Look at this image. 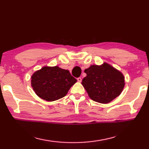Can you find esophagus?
Returning <instances> with one entry per match:
<instances>
[{
  "instance_id": "obj_1",
  "label": "esophagus",
  "mask_w": 149,
  "mask_h": 149,
  "mask_svg": "<svg viewBox=\"0 0 149 149\" xmlns=\"http://www.w3.org/2000/svg\"><path fill=\"white\" fill-rule=\"evenodd\" d=\"M77 80H78V82H82V78H81V77H79V78H77Z\"/></svg>"
}]
</instances>
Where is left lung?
<instances>
[{
	"label": "left lung",
	"instance_id": "8db88e82",
	"mask_svg": "<svg viewBox=\"0 0 149 149\" xmlns=\"http://www.w3.org/2000/svg\"><path fill=\"white\" fill-rule=\"evenodd\" d=\"M86 77L82 84L93 101L109 103L121 94L125 86L123 73L111 65L103 62L92 65L84 70Z\"/></svg>",
	"mask_w": 149,
	"mask_h": 149
}]
</instances>
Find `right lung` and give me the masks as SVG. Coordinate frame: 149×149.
<instances>
[{
    "label": "right lung",
    "instance_id": "right-lung-1",
    "mask_svg": "<svg viewBox=\"0 0 149 149\" xmlns=\"http://www.w3.org/2000/svg\"><path fill=\"white\" fill-rule=\"evenodd\" d=\"M31 86L39 97L54 101L65 97L72 85L77 82L69 70L58 66H44L31 76Z\"/></svg>",
    "mask_w": 149,
    "mask_h": 149
}]
</instances>
